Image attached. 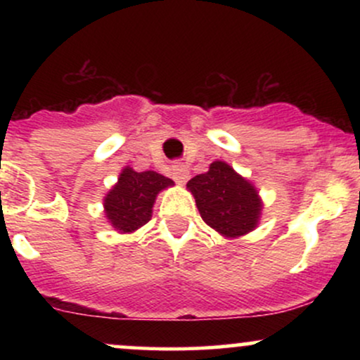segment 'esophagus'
<instances>
[{
	"instance_id": "34e87169",
	"label": "esophagus",
	"mask_w": 360,
	"mask_h": 360,
	"mask_svg": "<svg viewBox=\"0 0 360 360\" xmlns=\"http://www.w3.org/2000/svg\"><path fill=\"white\" fill-rule=\"evenodd\" d=\"M172 179L176 181L177 184H186L188 183V179H189V171H188V167H184L183 164H177V166H174V169H172Z\"/></svg>"
}]
</instances>
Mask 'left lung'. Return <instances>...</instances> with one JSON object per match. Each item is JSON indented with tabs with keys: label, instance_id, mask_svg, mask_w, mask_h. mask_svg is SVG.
I'll return each instance as SVG.
<instances>
[{
	"label": "left lung",
	"instance_id": "1",
	"mask_svg": "<svg viewBox=\"0 0 360 360\" xmlns=\"http://www.w3.org/2000/svg\"><path fill=\"white\" fill-rule=\"evenodd\" d=\"M186 188L194 196L203 221L221 237L237 238L257 229L262 198L257 188L225 160H214Z\"/></svg>",
	"mask_w": 360,
	"mask_h": 360
}]
</instances>
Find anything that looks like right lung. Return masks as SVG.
I'll return each mask as SVG.
<instances>
[{
    "label": "right lung",
    "mask_w": 360,
    "mask_h": 360,
    "mask_svg": "<svg viewBox=\"0 0 360 360\" xmlns=\"http://www.w3.org/2000/svg\"><path fill=\"white\" fill-rule=\"evenodd\" d=\"M174 181L155 171L137 172L125 166L118 181L103 198L106 220L118 233H134L152 218L157 194L172 188Z\"/></svg>",
    "instance_id": "obj_1"
}]
</instances>
